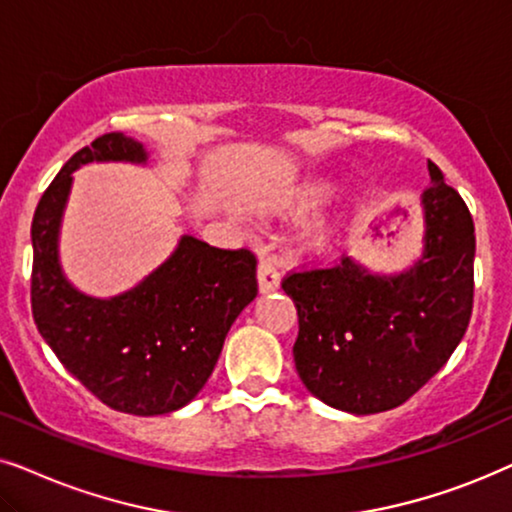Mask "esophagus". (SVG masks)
Here are the masks:
<instances>
[{"instance_id":"1","label":"esophagus","mask_w":512,"mask_h":512,"mask_svg":"<svg viewBox=\"0 0 512 512\" xmlns=\"http://www.w3.org/2000/svg\"><path fill=\"white\" fill-rule=\"evenodd\" d=\"M257 283H260L262 295L281 288V271H278V264L274 260L260 262V267H257Z\"/></svg>"}]
</instances>
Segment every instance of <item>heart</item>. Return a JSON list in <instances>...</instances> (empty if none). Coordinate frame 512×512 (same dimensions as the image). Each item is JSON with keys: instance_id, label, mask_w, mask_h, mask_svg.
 <instances>
[{"instance_id": "1", "label": "heart", "mask_w": 512, "mask_h": 512, "mask_svg": "<svg viewBox=\"0 0 512 512\" xmlns=\"http://www.w3.org/2000/svg\"><path fill=\"white\" fill-rule=\"evenodd\" d=\"M332 192H335V180H330V177H316V180L302 182V185H297L292 192H288L278 210L288 217L306 215L311 210H316L320 203L327 201V196ZM332 229H335L332 217H318L309 227L311 243H325L332 236Z\"/></svg>"}]
</instances>
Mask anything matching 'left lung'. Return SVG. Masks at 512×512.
<instances>
[{
    "label": "left lung",
    "mask_w": 512,
    "mask_h": 512,
    "mask_svg": "<svg viewBox=\"0 0 512 512\" xmlns=\"http://www.w3.org/2000/svg\"><path fill=\"white\" fill-rule=\"evenodd\" d=\"M419 196L424 248L384 274L356 257L283 281L299 316L292 346L306 391L349 414L393 410L412 398L466 335L473 311L475 227L466 203L428 163Z\"/></svg>",
    "instance_id": "obj_1"
}]
</instances>
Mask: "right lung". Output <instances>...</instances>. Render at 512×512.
<instances>
[{
    "label": "right lung",
    "mask_w": 512,
    "mask_h": 512,
    "mask_svg": "<svg viewBox=\"0 0 512 512\" xmlns=\"http://www.w3.org/2000/svg\"><path fill=\"white\" fill-rule=\"evenodd\" d=\"M88 163L147 166L149 154L124 133L102 135L46 189L32 220L34 323L65 370L112 410L175 412L206 386L231 325L257 297V260L250 250L182 234L168 260L131 290L86 295L60 262V227L72 173Z\"/></svg>",
    "instance_id": "add662e5"
}]
</instances>
